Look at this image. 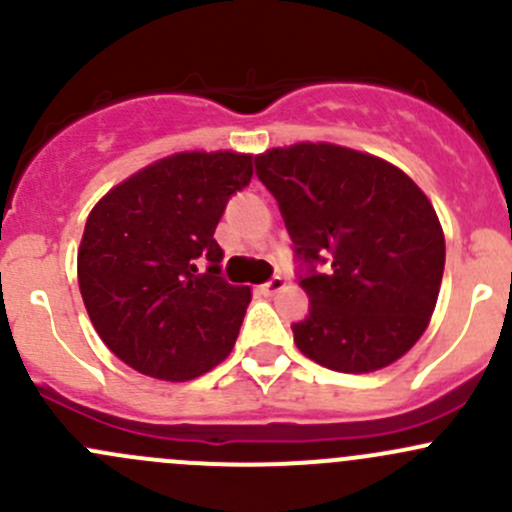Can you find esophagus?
<instances>
[{"mask_svg":"<svg viewBox=\"0 0 512 512\" xmlns=\"http://www.w3.org/2000/svg\"><path fill=\"white\" fill-rule=\"evenodd\" d=\"M281 288H286V281H283L281 276H276V278H271V281L261 283V286H258V291H261L263 296H273V293H278Z\"/></svg>","mask_w":512,"mask_h":512,"instance_id":"1","label":"esophagus"}]
</instances>
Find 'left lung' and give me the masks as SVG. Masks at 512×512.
I'll return each instance as SVG.
<instances>
[{
    "instance_id": "1",
    "label": "left lung",
    "mask_w": 512,
    "mask_h": 512,
    "mask_svg": "<svg viewBox=\"0 0 512 512\" xmlns=\"http://www.w3.org/2000/svg\"><path fill=\"white\" fill-rule=\"evenodd\" d=\"M256 174L306 263L298 351L338 373L406 356L426 333L445 266L443 226L421 186L391 161L328 141L266 149Z\"/></svg>"
}]
</instances>
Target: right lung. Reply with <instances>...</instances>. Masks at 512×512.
<instances>
[{
    "label": "right lung",
    "mask_w": 512,
    "mask_h": 512,
    "mask_svg": "<svg viewBox=\"0 0 512 512\" xmlns=\"http://www.w3.org/2000/svg\"><path fill=\"white\" fill-rule=\"evenodd\" d=\"M251 176L254 154L179 151L96 201L77 254L79 291L91 326L126 366L181 383L234 351L251 288L221 278L214 231Z\"/></svg>",
    "instance_id": "obj_1"
}]
</instances>
